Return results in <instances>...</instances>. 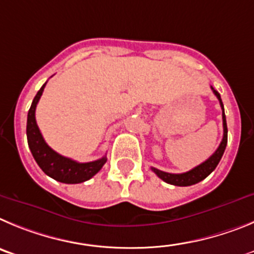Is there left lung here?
<instances>
[{
  "mask_svg": "<svg viewBox=\"0 0 254 254\" xmlns=\"http://www.w3.org/2000/svg\"><path fill=\"white\" fill-rule=\"evenodd\" d=\"M212 92L214 95L218 97L219 102H220L221 110H223V127H224V135H223V140H221L220 145H219L218 149L215 150V153L210 157L209 159H206L205 162H202L201 164H198L197 167L192 168L189 172L185 173H168V172H163V171H159L157 168H153L152 171L155 173V175L158 176L161 180H163L164 182L170 185H175V186H191V185H195L197 182L202 181L204 178H206L212 171L215 170L216 166L220 162L221 157L224 154V150H225V147H227L228 143V127H227V119H225V114H224V105L223 101H221V97L219 95V92L216 90L211 87Z\"/></svg>",
  "mask_w": 254,
  "mask_h": 254,
  "instance_id": "8db88e82",
  "label": "left lung"
}]
</instances>
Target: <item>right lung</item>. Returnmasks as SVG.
I'll use <instances>...</instances> for the list:
<instances>
[{
    "label": "right lung",
    "instance_id": "1",
    "mask_svg": "<svg viewBox=\"0 0 254 254\" xmlns=\"http://www.w3.org/2000/svg\"><path fill=\"white\" fill-rule=\"evenodd\" d=\"M45 84L38 91L33 100L30 110L27 113L26 136L31 154L43 172L49 177L54 178L56 181L63 182V184H81V182L87 181L101 170L102 166L107 161L106 157H102L97 161L87 162V163H79L67 157H63L45 143L35 120L36 105L40 100V96L43 95Z\"/></svg>",
    "mask_w": 254,
    "mask_h": 254
}]
</instances>
